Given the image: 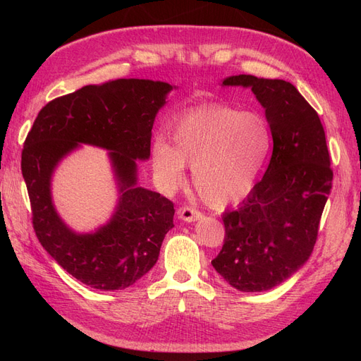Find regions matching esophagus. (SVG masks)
I'll return each mask as SVG.
<instances>
[{"label":"esophagus","mask_w":361,"mask_h":361,"mask_svg":"<svg viewBox=\"0 0 361 361\" xmlns=\"http://www.w3.org/2000/svg\"><path fill=\"white\" fill-rule=\"evenodd\" d=\"M178 215L180 220L183 221H188V223H192V221H197L199 218L203 216V214L197 209H194V207L191 206H180L178 209Z\"/></svg>","instance_id":"34e87169"}]
</instances>
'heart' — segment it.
I'll use <instances>...</instances> for the list:
<instances>
[{
	"label": "heart",
	"instance_id": "1",
	"mask_svg": "<svg viewBox=\"0 0 361 361\" xmlns=\"http://www.w3.org/2000/svg\"><path fill=\"white\" fill-rule=\"evenodd\" d=\"M272 146L268 120L227 105H209L182 116L173 128V146L158 138L154 167L173 191L187 180L185 164L194 169V185L212 206L245 197L253 188Z\"/></svg>",
	"mask_w": 361,
	"mask_h": 361
}]
</instances>
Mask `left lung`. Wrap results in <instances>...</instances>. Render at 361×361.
Returning a JSON list of instances; mask_svg holds the SVG:
<instances>
[{"label": "left lung", "instance_id": "left-lung-1", "mask_svg": "<svg viewBox=\"0 0 361 361\" xmlns=\"http://www.w3.org/2000/svg\"><path fill=\"white\" fill-rule=\"evenodd\" d=\"M223 84L251 87L274 147L262 180L236 211L223 214L224 244L212 267L238 290H268L312 255L333 185L331 159L321 118L295 85L253 75Z\"/></svg>", "mask_w": 361, "mask_h": 361}]
</instances>
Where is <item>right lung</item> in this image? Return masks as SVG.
<instances>
[{"label": "right lung", "mask_w": 361, "mask_h": 361, "mask_svg": "<svg viewBox=\"0 0 361 361\" xmlns=\"http://www.w3.org/2000/svg\"><path fill=\"white\" fill-rule=\"evenodd\" d=\"M173 89L150 80L84 85L39 111L25 138L20 169L31 203L32 228L42 247L84 285L125 289L157 264L164 236L174 226V204L137 187L135 159L150 157L155 116ZM80 142L111 149L121 199L112 221L96 234L76 235L50 200V176Z\"/></svg>", "instance_id": "1"}]
</instances>
